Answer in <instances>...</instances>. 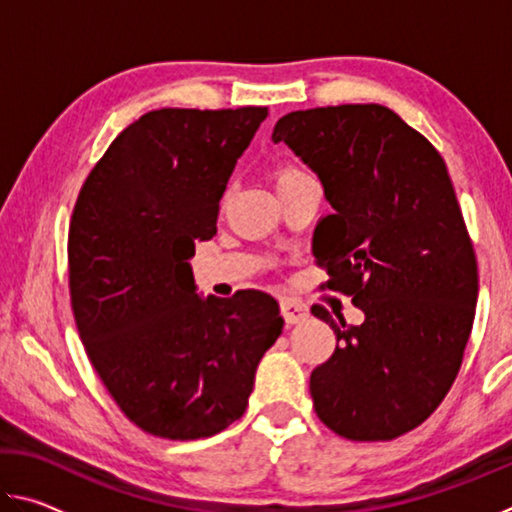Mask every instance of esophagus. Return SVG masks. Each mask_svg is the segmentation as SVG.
Returning a JSON list of instances; mask_svg holds the SVG:
<instances>
[{
	"mask_svg": "<svg viewBox=\"0 0 512 512\" xmlns=\"http://www.w3.org/2000/svg\"><path fill=\"white\" fill-rule=\"evenodd\" d=\"M280 309H282L284 323L287 325H296V323H302V320L309 318L307 305H302V302H298V300H282Z\"/></svg>",
	"mask_w": 512,
	"mask_h": 512,
	"instance_id": "obj_1",
	"label": "esophagus"
}]
</instances>
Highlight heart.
<instances>
[{"label":"heart","mask_w":512,"mask_h":512,"mask_svg":"<svg viewBox=\"0 0 512 512\" xmlns=\"http://www.w3.org/2000/svg\"><path fill=\"white\" fill-rule=\"evenodd\" d=\"M307 173L302 171L300 167H296V164H291V162H282V164H277V167L273 169V180H275V187H282V185H287V183H293V180H300V178H305Z\"/></svg>","instance_id":"heart-1"}]
</instances>
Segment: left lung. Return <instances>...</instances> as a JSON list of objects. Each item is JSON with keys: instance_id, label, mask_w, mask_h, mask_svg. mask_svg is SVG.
I'll return each instance as SVG.
<instances>
[{"instance_id": "8db88e82", "label": "left lung", "mask_w": 512, "mask_h": 512, "mask_svg": "<svg viewBox=\"0 0 512 512\" xmlns=\"http://www.w3.org/2000/svg\"><path fill=\"white\" fill-rule=\"evenodd\" d=\"M318 173L334 214L314 232L323 289L350 296L361 325L311 314L336 334L309 391L320 422L357 443L404 436L452 388L474 323L479 268L445 160L379 103L296 110L277 119Z\"/></svg>"}]
</instances>
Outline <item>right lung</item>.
Listing matches in <instances>:
<instances>
[{"label": "right lung", "mask_w": 512, "mask_h": 512, "mask_svg": "<svg viewBox=\"0 0 512 512\" xmlns=\"http://www.w3.org/2000/svg\"><path fill=\"white\" fill-rule=\"evenodd\" d=\"M268 108H160L124 128L76 198L69 298L88 359L142 431L198 440L244 415L255 370L282 334L262 291L196 296L189 257Z\"/></svg>", "instance_id": "right-lung-1"}]
</instances>
